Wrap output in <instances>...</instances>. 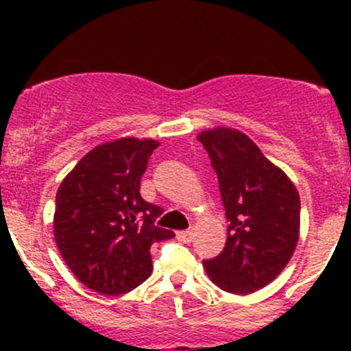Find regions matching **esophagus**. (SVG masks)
<instances>
[{"instance_id":"34e87169","label":"esophagus","mask_w":351,"mask_h":351,"mask_svg":"<svg viewBox=\"0 0 351 351\" xmlns=\"http://www.w3.org/2000/svg\"><path fill=\"white\" fill-rule=\"evenodd\" d=\"M176 238L182 243H192L193 238H195V232L193 231H180L176 232Z\"/></svg>"}]
</instances>
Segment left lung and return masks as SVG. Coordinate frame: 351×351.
Segmentation results:
<instances>
[{
  "instance_id": "8db88e82",
  "label": "left lung",
  "mask_w": 351,
  "mask_h": 351,
  "mask_svg": "<svg viewBox=\"0 0 351 351\" xmlns=\"http://www.w3.org/2000/svg\"><path fill=\"white\" fill-rule=\"evenodd\" d=\"M219 180L228 219L221 254L204 260L215 285L251 293L270 284L289 263L299 239L300 198L280 168L236 129L198 136Z\"/></svg>"
}]
</instances>
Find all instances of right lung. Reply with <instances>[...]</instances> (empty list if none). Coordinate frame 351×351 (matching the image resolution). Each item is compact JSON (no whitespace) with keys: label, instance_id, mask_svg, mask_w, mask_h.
Here are the masks:
<instances>
[{"label":"right lung","instance_id":"add662e5","mask_svg":"<svg viewBox=\"0 0 351 351\" xmlns=\"http://www.w3.org/2000/svg\"><path fill=\"white\" fill-rule=\"evenodd\" d=\"M159 144L119 139L90 151L56 195L54 236L76 278L95 292L119 295L153 270L151 246L175 238L156 226L162 208L141 197V178Z\"/></svg>","mask_w":351,"mask_h":351}]
</instances>
